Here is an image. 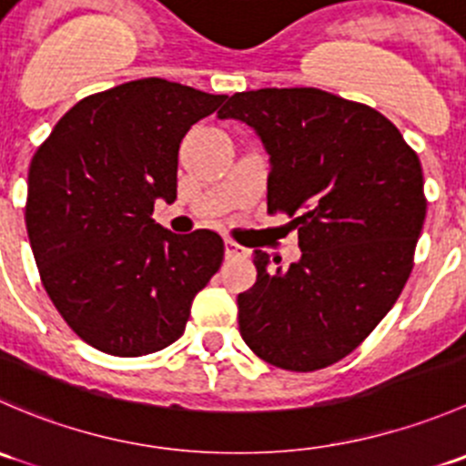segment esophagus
I'll return each instance as SVG.
<instances>
[{"instance_id": "1", "label": "esophagus", "mask_w": 466, "mask_h": 466, "mask_svg": "<svg viewBox=\"0 0 466 466\" xmlns=\"http://www.w3.org/2000/svg\"><path fill=\"white\" fill-rule=\"evenodd\" d=\"M225 257L228 259H243V257H248V250L243 246H238L237 241H232V238H228L225 241Z\"/></svg>"}]
</instances>
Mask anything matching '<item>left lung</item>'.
Here are the masks:
<instances>
[{
    "label": "left lung",
    "mask_w": 466,
    "mask_h": 466,
    "mask_svg": "<svg viewBox=\"0 0 466 466\" xmlns=\"http://www.w3.org/2000/svg\"><path fill=\"white\" fill-rule=\"evenodd\" d=\"M218 116L259 135L268 214L293 218L302 250L275 270L255 250L238 331L275 368H329L374 331L410 277L426 218L420 157L374 107L316 87L237 92Z\"/></svg>",
    "instance_id": "1"
}]
</instances>
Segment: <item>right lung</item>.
Returning a JSON list of instances; mask_svg holds the SVG:
<instances>
[{
  "mask_svg": "<svg viewBox=\"0 0 466 466\" xmlns=\"http://www.w3.org/2000/svg\"><path fill=\"white\" fill-rule=\"evenodd\" d=\"M225 98L164 78L124 83L78 101L33 155L26 232L42 286L94 350L168 347L218 272V234H173L150 214L176 200L187 130Z\"/></svg>",
  "mask_w": 466,
  "mask_h": 466,
  "instance_id": "1",
  "label": "right lung"
}]
</instances>
